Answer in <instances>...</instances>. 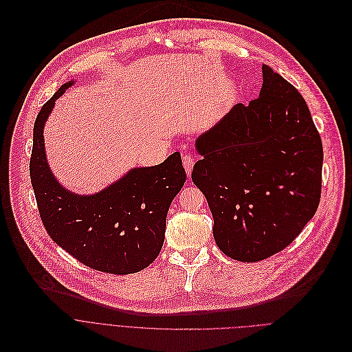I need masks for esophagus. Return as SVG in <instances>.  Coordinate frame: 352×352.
Masks as SVG:
<instances>
[{
  "label": "esophagus",
  "mask_w": 352,
  "mask_h": 352,
  "mask_svg": "<svg viewBox=\"0 0 352 352\" xmlns=\"http://www.w3.org/2000/svg\"><path fill=\"white\" fill-rule=\"evenodd\" d=\"M194 158L191 157V155H184L183 157V166H184V169H186V173H187V176H190V173H191V170H192V166H194Z\"/></svg>",
  "instance_id": "esophagus-1"
}]
</instances>
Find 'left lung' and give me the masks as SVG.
Segmentation results:
<instances>
[{
    "label": "left lung",
    "mask_w": 352,
    "mask_h": 352,
    "mask_svg": "<svg viewBox=\"0 0 352 352\" xmlns=\"http://www.w3.org/2000/svg\"><path fill=\"white\" fill-rule=\"evenodd\" d=\"M259 97L199 134L191 173L228 256L256 262L285 250L314 218L322 186L320 135L302 96L262 66Z\"/></svg>",
    "instance_id": "left-lung-1"
}]
</instances>
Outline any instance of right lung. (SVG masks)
<instances>
[{"instance_id": "1", "label": "right lung", "mask_w": 352, "mask_h": 352, "mask_svg": "<svg viewBox=\"0 0 352 352\" xmlns=\"http://www.w3.org/2000/svg\"><path fill=\"white\" fill-rule=\"evenodd\" d=\"M76 83L69 80L40 109L33 129L30 179L38 212L50 237L86 266L129 274L158 256L169 206L186 182L180 153L155 166L131 168L94 194L67 190L52 173L44 127L55 101Z\"/></svg>"}]
</instances>
